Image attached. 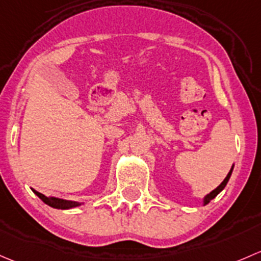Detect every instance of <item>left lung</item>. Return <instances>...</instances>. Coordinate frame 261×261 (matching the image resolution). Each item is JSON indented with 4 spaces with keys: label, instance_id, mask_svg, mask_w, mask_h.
<instances>
[{
    "label": "left lung",
    "instance_id": "8db88e82",
    "mask_svg": "<svg viewBox=\"0 0 261 261\" xmlns=\"http://www.w3.org/2000/svg\"><path fill=\"white\" fill-rule=\"evenodd\" d=\"M232 170H233V166H232V167H231L230 172H229V173H227V176L225 177L224 181L221 182V185H220V186H217L216 189H215L214 191H211L210 193H207V195H206L205 197H203V200H202V205H207V203L210 202L211 200H214V198L216 197V196L219 195V193L221 192V191L225 189V186H226L227 182H229V179H230V177H231V173H232Z\"/></svg>",
    "mask_w": 261,
    "mask_h": 261
}]
</instances>
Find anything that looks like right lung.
I'll return each instance as SVG.
<instances>
[{
    "label": "right lung",
    "instance_id": "obj_1",
    "mask_svg": "<svg viewBox=\"0 0 261 261\" xmlns=\"http://www.w3.org/2000/svg\"><path fill=\"white\" fill-rule=\"evenodd\" d=\"M32 190V189H31ZM34 191V193L36 196H39L42 201H44L46 205H49L50 207L58 208V210H69V208L77 207V206H82L83 202H76V201H66V200H60V198H54V197H46L42 193L37 192V191Z\"/></svg>",
    "mask_w": 261,
    "mask_h": 261
}]
</instances>
